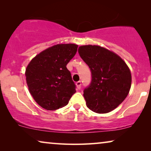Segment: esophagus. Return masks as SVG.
I'll use <instances>...</instances> for the list:
<instances>
[{
  "mask_svg": "<svg viewBox=\"0 0 151 151\" xmlns=\"http://www.w3.org/2000/svg\"><path fill=\"white\" fill-rule=\"evenodd\" d=\"M81 85H82L81 81H78L76 82V86H77L78 89H80V88H81Z\"/></svg>",
  "mask_w": 151,
  "mask_h": 151,
  "instance_id": "esophagus-1",
  "label": "esophagus"
}]
</instances>
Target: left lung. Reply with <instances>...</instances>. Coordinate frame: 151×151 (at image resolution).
I'll return each mask as SVG.
<instances>
[{"label": "left lung", "instance_id": "left-lung-1", "mask_svg": "<svg viewBox=\"0 0 151 151\" xmlns=\"http://www.w3.org/2000/svg\"><path fill=\"white\" fill-rule=\"evenodd\" d=\"M78 53L91 73V81L83 94L88 108L98 113L113 111L131 88V74L127 64L115 53L96 45L80 47Z\"/></svg>", "mask_w": 151, "mask_h": 151}]
</instances>
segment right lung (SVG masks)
<instances>
[{
    "label": "right lung",
    "mask_w": 151,
    "mask_h": 151,
    "mask_svg": "<svg viewBox=\"0 0 151 151\" xmlns=\"http://www.w3.org/2000/svg\"><path fill=\"white\" fill-rule=\"evenodd\" d=\"M78 47L54 45L37 55L27 67L29 90L43 109L53 111L65 106L76 93V86L67 65L76 55Z\"/></svg>",
    "instance_id": "right-lung-1"
}]
</instances>
